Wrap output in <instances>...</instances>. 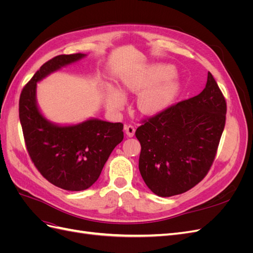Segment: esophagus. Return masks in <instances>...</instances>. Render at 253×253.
Here are the masks:
<instances>
[{
    "label": "esophagus",
    "instance_id": "obj_1",
    "mask_svg": "<svg viewBox=\"0 0 253 253\" xmlns=\"http://www.w3.org/2000/svg\"><path fill=\"white\" fill-rule=\"evenodd\" d=\"M125 131H126V134L128 136V137H133L134 134H135V126L128 125V126H125Z\"/></svg>",
    "mask_w": 253,
    "mask_h": 253
}]
</instances>
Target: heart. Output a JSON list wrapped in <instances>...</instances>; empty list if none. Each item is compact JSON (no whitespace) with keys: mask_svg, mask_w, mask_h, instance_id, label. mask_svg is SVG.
<instances>
[{"mask_svg":"<svg viewBox=\"0 0 253 253\" xmlns=\"http://www.w3.org/2000/svg\"><path fill=\"white\" fill-rule=\"evenodd\" d=\"M174 74V68L170 65H156L148 68L138 76L125 81V85L132 91H141L153 84L169 78ZM176 84L168 79L153 88L144 91L138 99V108L144 114H155L169 104L176 95ZM125 102L124 95L118 90H112L108 96V104L113 110H119Z\"/></svg>","mask_w":253,"mask_h":253,"instance_id":"1","label":"heart"}]
</instances>
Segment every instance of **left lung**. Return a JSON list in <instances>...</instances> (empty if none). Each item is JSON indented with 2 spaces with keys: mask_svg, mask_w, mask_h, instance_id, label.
Masks as SVG:
<instances>
[{
  "mask_svg": "<svg viewBox=\"0 0 253 253\" xmlns=\"http://www.w3.org/2000/svg\"><path fill=\"white\" fill-rule=\"evenodd\" d=\"M227 103L211 73L204 90L142 120L139 171L158 196L187 192L208 174L226 124Z\"/></svg>",
  "mask_w": 253,
  "mask_h": 253,
  "instance_id": "left-lung-1",
  "label": "left lung"
}]
</instances>
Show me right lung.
I'll list each match as a JSON object with an SVG mask.
<instances>
[{
  "instance_id": "1",
  "label": "right lung",
  "mask_w": 253,
  "mask_h": 253,
  "mask_svg": "<svg viewBox=\"0 0 253 253\" xmlns=\"http://www.w3.org/2000/svg\"><path fill=\"white\" fill-rule=\"evenodd\" d=\"M85 55H59L45 62L23 87L19 117L30 159L45 179L67 191H82L99 178L112 151L124 139L121 122L89 119L58 126L45 119L36 102L37 82Z\"/></svg>"
}]
</instances>
